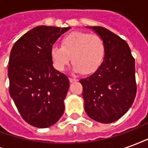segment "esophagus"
<instances>
[{
	"mask_svg": "<svg viewBox=\"0 0 148 148\" xmlns=\"http://www.w3.org/2000/svg\"><path fill=\"white\" fill-rule=\"evenodd\" d=\"M69 79H70V82H71V83H72V82H77V78H74V77H70Z\"/></svg>",
	"mask_w": 148,
	"mask_h": 148,
	"instance_id": "obj_1",
	"label": "esophagus"
}]
</instances>
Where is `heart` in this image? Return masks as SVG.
I'll list each match as a JSON object with an SVG mask.
<instances>
[{
  "mask_svg": "<svg viewBox=\"0 0 148 148\" xmlns=\"http://www.w3.org/2000/svg\"><path fill=\"white\" fill-rule=\"evenodd\" d=\"M106 55L105 43L96 34L74 32L62 37L61 47L53 45L51 57L56 70L63 71L70 64L72 57L73 70L91 74L102 63Z\"/></svg>",
  "mask_w": 148,
  "mask_h": 148,
  "instance_id": "obj_1",
  "label": "heart"
}]
</instances>
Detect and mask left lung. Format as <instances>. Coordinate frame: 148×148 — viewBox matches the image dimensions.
Returning <instances> with one entry per match:
<instances>
[{"label": "left lung", "instance_id": "obj_1", "mask_svg": "<svg viewBox=\"0 0 148 148\" xmlns=\"http://www.w3.org/2000/svg\"><path fill=\"white\" fill-rule=\"evenodd\" d=\"M101 37L106 55L92 75L82 78L85 111L91 119L109 124L123 116L136 95L135 59L127 42L100 26L90 27Z\"/></svg>", "mask_w": 148, "mask_h": 148}]
</instances>
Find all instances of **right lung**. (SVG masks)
Instances as JSON below:
<instances>
[{"label":"right lung","instance_id":"1","mask_svg":"<svg viewBox=\"0 0 148 148\" xmlns=\"http://www.w3.org/2000/svg\"><path fill=\"white\" fill-rule=\"evenodd\" d=\"M70 28L34 27L18 39L11 50L9 93L22 118L32 126L50 127L64 112L70 81L53 66L51 48Z\"/></svg>","mask_w":148,"mask_h":148}]
</instances>
